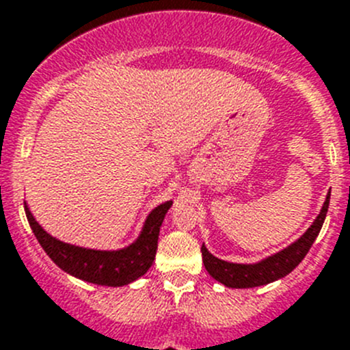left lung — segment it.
I'll return each instance as SVG.
<instances>
[{
	"label": "left lung",
	"mask_w": 350,
	"mask_h": 350,
	"mask_svg": "<svg viewBox=\"0 0 350 350\" xmlns=\"http://www.w3.org/2000/svg\"><path fill=\"white\" fill-rule=\"evenodd\" d=\"M329 205V191L326 195V200L319 211L318 217L312 221L311 226L304 231L295 241L278 250V252L271 254L257 262L240 264L223 260L219 257L212 256L207 250L205 245H202V260L215 282L223 283L228 288H254V286H262L267 283H273L280 278H285L286 274L292 273L306 256H308L311 245L314 243L316 237L321 231L323 223H325L326 212Z\"/></svg>",
	"instance_id": "8db88e82"
}]
</instances>
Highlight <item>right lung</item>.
Masks as SVG:
<instances>
[{"instance_id": "1", "label": "right lung", "mask_w": 350, "mask_h": 350, "mask_svg": "<svg viewBox=\"0 0 350 350\" xmlns=\"http://www.w3.org/2000/svg\"><path fill=\"white\" fill-rule=\"evenodd\" d=\"M171 205L172 202L167 200L152 208L133 243L117 250H98L55 238L36 221L27 202H24L25 215H27L32 233L36 234L39 245L48 254V257L70 276L101 286L129 285L142 278L152 267L155 260L160 226Z\"/></svg>"}]
</instances>
